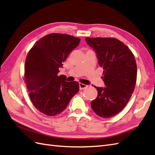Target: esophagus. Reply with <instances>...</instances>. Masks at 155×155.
Returning a JSON list of instances; mask_svg holds the SVG:
<instances>
[{"instance_id":"esophagus-1","label":"esophagus","mask_w":155,"mask_h":155,"mask_svg":"<svg viewBox=\"0 0 155 155\" xmlns=\"http://www.w3.org/2000/svg\"><path fill=\"white\" fill-rule=\"evenodd\" d=\"M79 89H80V90H83V89L87 87V85H85V84H83V83H79Z\"/></svg>"}]
</instances>
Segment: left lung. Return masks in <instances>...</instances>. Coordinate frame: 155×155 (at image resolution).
Listing matches in <instances>:
<instances>
[{
  "label": "left lung",
  "mask_w": 155,
  "mask_h": 155,
  "mask_svg": "<svg viewBox=\"0 0 155 155\" xmlns=\"http://www.w3.org/2000/svg\"><path fill=\"white\" fill-rule=\"evenodd\" d=\"M85 40L95 50L98 63L104 69L102 78L106 86H94L97 96L91 107L101 118H110L123 110L132 96L137 81V63L131 50L117 39L87 37Z\"/></svg>",
  "instance_id": "left-lung-1"
}]
</instances>
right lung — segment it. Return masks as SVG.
<instances>
[{
	"label": "right lung",
	"mask_w": 155,
	"mask_h": 155,
	"mask_svg": "<svg viewBox=\"0 0 155 155\" xmlns=\"http://www.w3.org/2000/svg\"><path fill=\"white\" fill-rule=\"evenodd\" d=\"M79 43L80 39L70 35L48 34L36 42L26 56L25 81L30 98L46 116L61 113L79 90L78 82H67L64 75L58 76L59 68Z\"/></svg>",
	"instance_id": "right-lung-1"
}]
</instances>
